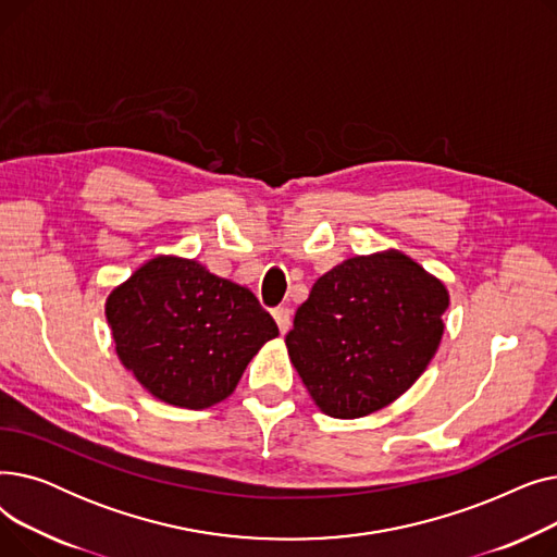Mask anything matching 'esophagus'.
<instances>
[{
  "label": "esophagus",
  "mask_w": 557,
  "mask_h": 557,
  "mask_svg": "<svg viewBox=\"0 0 557 557\" xmlns=\"http://www.w3.org/2000/svg\"><path fill=\"white\" fill-rule=\"evenodd\" d=\"M273 318H275V323H277L280 332H282V334H286V332H288V327H290V309H286V307H277V309L273 311Z\"/></svg>",
  "instance_id": "1"
}]
</instances>
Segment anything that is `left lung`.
I'll use <instances>...</instances> for the list:
<instances>
[{"instance_id": "obj_1", "label": "left lung", "mask_w": 557, "mask_h": 557, "mask_svg": "<svg viewBox=\"0 0 557 557\" xmlns=\"http://www.w3.org/2000/svg\"><path fill=\"white\" fill-rule=\"evenodd\" d=\"M447 307V286L401 250L349 257L298 307L286 334L290 363L325 416H370L426 370Z\"/></svg>"}]
</instances>
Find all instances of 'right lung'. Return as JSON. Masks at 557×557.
<instances>
[{
    "instance_id": "obj_1",
    "label": "right lung",
    "mask_w": 557,
    "mask_h": 557,
    "mask_svg": "<svg viewBox=\"0 0 557 557\" xmlns=\"http://www.w3.org/2000/svg\"><path fill=\"white\" fill-rule=\"evenodd\" d=\"M116 357L156 399L202 411L227 399L277 325L246 286L196 259L156 255L106 298Z\"/></svg>"
}]
</instances>
